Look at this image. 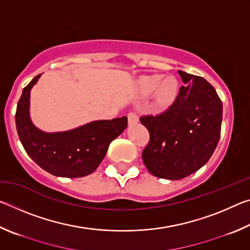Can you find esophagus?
Returning a JSON list of instances; mask_svg holds the SVG:
<instances>
[{
    "label": "esophagus",
    "mask_w": 250,
    "mask_h": 250,
    "mask_svg": "<svg viewBox=\"0 0 250 250\" xmlns=\"http://www.w3.org/2000/svg\"><path fill=\"white\" fill-rule=\"evenodd\" d=\"M128 121H129L130 125L138 124L139 118H138V116H137V113H135V112H129V113H128Z\"/></svg>",
    "instance_id": "esophagus-1"
}]
</instances>
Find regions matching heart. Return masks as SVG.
Masks as SVG:
<instances>
[{
  "label": "heart",
  "mask_w": 250,
  "mask_h": 250,
  "mask_svg": "<svg viewBox=\"0 0 250 250\" xmlns=\"http://www.w3.org/2000/svg\"><path fill=\"white\" fill-rule=\"evenodd\" d=\"M155 92V101L158 107L166 109L174 103L179 94V82L172 76L163 78L161 75L150 76L141 80L140 94L142 96H150Z\"/></svg>",
  "instance_id": "1"
}]
</instances>
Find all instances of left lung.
<instances>
[{
	"label": "left lung",
	"mask_w": 250,
	"mask_h": 250,
	"mask_svg": "<svg viewBox=\"0 0 250 250\" xmlns=\"http://www.w3.org/2000/svg\"><path fill=\"white\" fill-rule=\"evenodd\" d=\"M179 74L185 84L173 104L161 115L140 119L150 133L142 160L160 179L180 180L200 170L221 137L223 104L216 90L200 76Z\"/></svg>",
	"instance_id": "8db88e82"
}]
</instances>
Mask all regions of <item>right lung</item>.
Segmentation results:
<instances>
[{
	"mask_svg": "<svg viewBox=\"0 0 250 250\" xmlns=\"http://www.w3.org/2000/svg\"><path fill=\"white\" fill-rule=\"evenodd\" d=\"M41 76L24 88L16 108V129L25 151L37 166L55 176L73 179L91 174L111 141L126 128L128 118L97 120L71 130L45 132L33 124L29 113L31 90Z\"/></svg>",
	"mask_w": 250,
	"mask_h": 250,
	"instance_id": "obj_1",
	"label": "right lung"
}]
</instances>
